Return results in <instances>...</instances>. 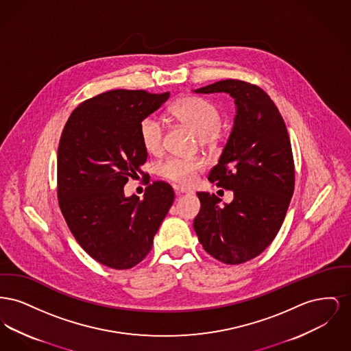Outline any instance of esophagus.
<instances>
[{"label":"esophagus","instance_id":"esophagus-1","mask_svg":"<svg viewBox=\"0 0 351 351\" xmlns=\"http://www.w3.org/2000/svg\"><path fill=\"white\" fill-rule=\"evenodd\" d=\"M173 189H175V193H176V195H184V193H191L189 191H186V189H184V188H180V186H178V185H173Z\"/></svg>","mask_w":351,"mask_h":351}]
</instances>
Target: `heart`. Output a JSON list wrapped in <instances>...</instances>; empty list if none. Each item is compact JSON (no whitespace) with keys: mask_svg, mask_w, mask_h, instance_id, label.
I'll use <instances>...</instances> for the list:
<instances>
[{"mask_svg":"<svg viewBox=\"0 0 351 351\" xmlns=\"http://www.w3.org/2000/svg\"><path fill=\"white\" fill-rule=\"evenodd\" d=\"M172 116L183 126L197 135L199 145L212 147L225 136L222 113L217 105L201 97H184L171 108ZM139 139L143 149L150 154H159L163 149V128L154 116L143 118L139 123ZM204 167L200 159L169 158L158 167L163 179L179 185H189L196 173Z\"/></svg>","mask_w":351,"mask_h":351,"instance_id":"b5f03b06","label":"heart"}]
</instances>
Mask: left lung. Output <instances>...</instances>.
<instances>
[{
	"mask_svg": "<svg viewBox=\"0 0 351 351\" xmlns=\"http://www.w3.org/2000/svg\"><path fill=\"white\" fill-rule=\"evenodd\" d=\"M196 93H229L234 126L208 180L233 191L230 204L197 192L193 221L204 250L226 265H241L267 249L283 223L295 189V165L283 117L267 93L241 80H221Z\"/></svg>",
	"mask_w": 351,
	"mask_h": 351,
	"instance_id": "obj_1",
	"label": "left lung"
}]
</instances>
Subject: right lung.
I'll list each match as a JSON object with an SVG mask.
<instances>
[{"instance_id":"1","label":"right lung","mask_w":351,"mask_h":351,"mask_svg":"<svg viewBox=\"0 0 351 351\" xmlns=\"http://www.w3.org/2000/svg\"><path fill=\"white\" fill-rule=\"evenodd\" d=\"M168 97L169 92L128 89L101 93L71 113L60 136V210L84 251L106 267L128 269L142 262L175 199L165 182L150 184L142 200L123 193L147 160L139 123Z\"/></svg>"}]
</instances>
